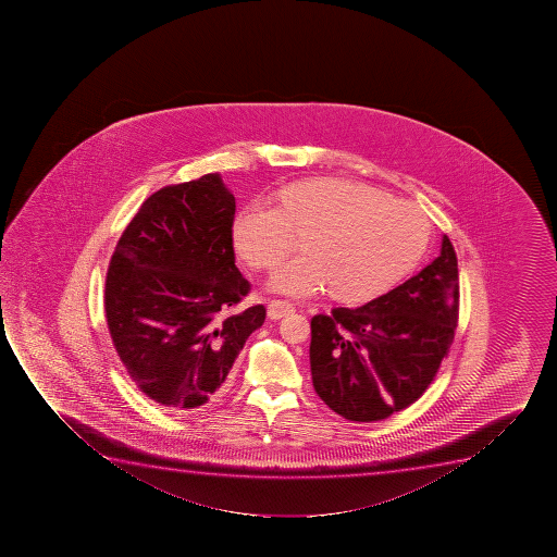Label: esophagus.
<instances>
[{
	"label": "esophagus",
	"mask_w": 557,
	"mask_h": 557,
	"mask_svg": "<svg viewBox=\"0 0 557 557\" xmlns=\"http://www.w3.org/2000/svg\"><path fill=\"white\" fill-rule=\"evenodd\" d=\"M295 311V306L287 300H272L269 304V317L272 321H280L285 314Z\"/></svg>",
	"instance_id": "1"
}]
</instances>
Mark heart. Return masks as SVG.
<instances>
[{"instance_id":"1","label":"heart","mask_w":557,"mask_h":557,"mask_svg":"<svg viewBox=\"0 0 557 557\" xmlns=\"http://www.w3.org/2000/svg\"><path fill=\"white\" fill-rule=\"evenodd\" d=\"M309 233L308 256L285 262L270 277L282 295H321L335 300H373L418 264L431 223L412 203L348 178H308L280 191V207L253 203L233 223L236 253L256 269H274Z\"/></svg>"}]
</instances>
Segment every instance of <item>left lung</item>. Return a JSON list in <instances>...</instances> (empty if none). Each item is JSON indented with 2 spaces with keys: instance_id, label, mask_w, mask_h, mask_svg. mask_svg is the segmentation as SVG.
Listing matches in <instances>:
<instances>
[{
  "instance_id": "left-lung-1",
  "label": "left lung",
  "mask_w": 557,
  "mask_h": 557,
  "mask_svg": "<svg viewBox=\"0 0 557 557\" xmlns=\"http://www.w3.org/2000/svg\"><path fill=\"white\" fill-rule=\"evenodd\" d=\"M458 319L457 253L442 236L440 256L361 308L311 319V379L317 395L350 421H380L431 386Z\"/></svg>"
}]
</instances>
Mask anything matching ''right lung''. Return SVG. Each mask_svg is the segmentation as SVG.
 I'll use <instances>...</instances> for the list:
<instances>
[{
    "label": "right lung",
    "instance_id": "add662e5",
    "mask_svg": "<svg viewBox=\"0 0 557 557\" xmlns=\"http://www.w3.org/2000/svg\"><path fill=\"white\" fill-rule=\"evenodd\" d=\"M235 196L220 173L152 194L119 238L104 308L134 384L170 412H190L223 386L267 309L248 295L233 251Z\"/></svg>",
    "mask_w": 557,
    "mask_h": 557
}]
</instances>
